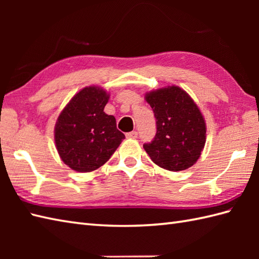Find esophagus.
I'll return each instance as SVG.
<instances>
[{"label":"esophagus","instance_id":"34e87169","mask_svg":"<svg viewBox=\"0 0 259 259\" xmlns=\"http://www.w3.org/2000/svg\"><path fill=\"white\" fill-rule=\"evenodd\" d=\"M125 136H126V138H129V139H136V138H138V133H137V131H131V133H128Z\"/></svg>","mask_w":259,"mask_h":259}]
</instances>
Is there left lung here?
I'll return each mask as SVG.
<instances>
[{
    "mask_svg": "<svg viewBox=\"0 0 259 259\" xmlns=\"http://www.w3.org/2000/svg\"><path fill=\"white\" fill-rule=\"evenodd\" d=\"M156 118L157 134L144 148L151 160L170 171L190 168L199 159L206 142V122L199 108L177 85L146 95Z\"/></svg>",
    "mask_w": 259,
    "mask_h": 259,
    "instance_id": "1",
    "label": "left lung"
}]
</instances>
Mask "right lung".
<instances>
[{"instance_id":"1","label":"right lung","mask_w":259,"mask_h":259,"mask_svg":"<svg viewBox=\"0 0 259 259\" xmlns=\"http://www.w3.org/2000/svg\"><path fill=\"white\" fill-rule=\"evenodd\" d=\"M107 91L87 87L71 99L60 113L54 141L62 161L79 172H90L106 163L124 139L115 118L103 111Z\"/></svg>"}]
</instances>
